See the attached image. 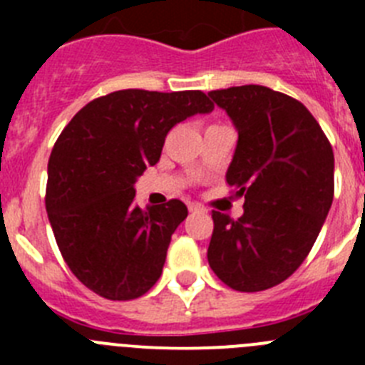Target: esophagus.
<instances>
[{"instance_id":"obj_1","label":"esophagus","mask_w":365,"mask_h":365,"mask_svg":"<svg viewBox=\"0 0 365 365\" xmlns=\"http://www.w3.org/2000/svg\"><path fill=\"white\" fill-rule=\"evenodd\" d=\"M188 210H190V212H201V214H205L206 208H205V206L197 205V202H190V205H188Z\"/></svg>"}]
</instances>
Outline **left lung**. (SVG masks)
<instances>
[{
  "mask_svg": "<svg viewBox=\"0 0 365 365\" xmlns=\"http://www.w3.org/2000/svg\"><path fill=\"white\" fill-rule=\"evenodd\" d=\"M237 131L227 182L245 197L237 221L214 212L208 263L234 291L285 282L311 252L334 195V155L309 109L265 86L208 93Z\"/></svg>",
  "mask_w": 365,
  "mask_h": 365,
  "instance_id": "8db88e82",
  "label": "left lung"
}]
</instances>
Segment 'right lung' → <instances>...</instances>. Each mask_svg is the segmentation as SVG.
Wrapping results in <instances>:
<instances>
[{"instance_id": "add662e5", "label": "right lung", "mask_w": 365, "mask_h": 365, "mask_svg": "<svg viewBox=\"0 0 365 365\" xmlns=\"http://www.w3.org/2000/svg\"><path fill=\"white\" fill-rule=\"evenodd\" d=\"M214 109L202 91L124 89L83 106L58 137L45 206L71 272L108 299L146 294L163 274L172 234L188 215L179 199L135 206V182L159 163L168 131Z\"/></svg>"}]
</instances>
